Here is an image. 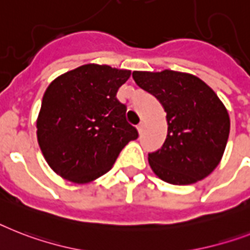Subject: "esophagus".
I'll use <instances>...</instances> for the list:
<instances>
[{
    "instance_id": "1",
    "label": "esophagus",
    "mask_w": 250,
    "mask_h": 250,
    "mask_svg": "<svg viewBox=\"0 0 250 250\" xmlns=\"http://www.w3.org/2000/svg\"><path fill=\"white\" fill-rule=\"evenodd\" d=\"M137 131H139V133H143V131H144V122H140V125H137Z\"/></svg>"
}]
</instances>
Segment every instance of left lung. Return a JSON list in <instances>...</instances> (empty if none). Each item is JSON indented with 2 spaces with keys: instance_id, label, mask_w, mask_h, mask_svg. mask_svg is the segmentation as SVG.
Instances as JSON below:
<instances>
[{
  "instance_id": "left-lung-1",
  "label": "left lung",
  "mask_w": 250,
  "mask_h": 250,
  "mask_svg": "<svg viewBox=\"0 0 250 250\" xmlns=\"http://www.w3.org/2000/svg\"><path fill=\"white\" fill-rule=\"evenodd\" d=\"M132 77L167 113V139L147 158L154 173L172 185H191L209 176L222 159L230 133V117L220 97L188 73L136 70Z\"/></svg>"
}]
</instances>
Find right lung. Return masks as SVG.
<instances>
[{"label": "right lung", "mask_w": 250, "mask_h": 250, "mask_svg": "<svg viewBox=\"0 0 250 250\" xmlns=\"http://www.w3.org/2000/svg\"><path fill=\"white\" fill-rule=\"evenodd\" d=\"M131 70L86 64L55 78L44 91L37 140L55 173L87 184L110 171L119 153L137 139L117 92Z\"/></svg>", "instance_id": "obj_1"}]
</instances>
